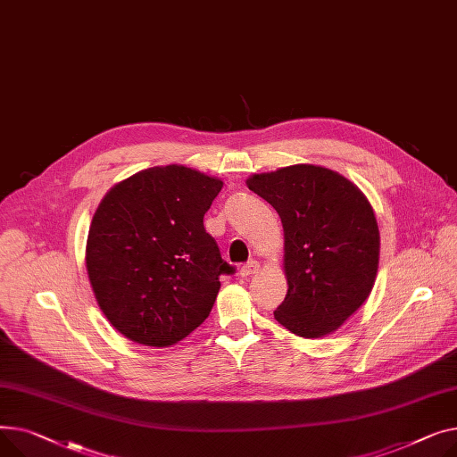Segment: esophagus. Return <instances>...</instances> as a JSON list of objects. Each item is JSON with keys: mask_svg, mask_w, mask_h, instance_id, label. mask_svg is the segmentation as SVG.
Returning a JSON list of instances; mask_svg holds the SVG:
<instances>
[{"mask_svg": "<svg viewBox=\"0 0 457 457\" xmlns=\"http://www.w3.org/2000/svg\"><path fill=\"white\" fill-rule=\"evenodd\" d=\"M260 271V263L256 262V260H251V262H247L245 265H241V270H239V275L244 277V278H249V277H253V275H256Z\"/></svg>", "mask_w": 457, "mask_h": 457, "instance_id": "esophagus-1", "label": "esophagus"}]
</instances>
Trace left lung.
Listing matches in <instances>:
<instances>
[{"mask_svg":"<svg viewBox=\"0 0 457 457\" xmlns=\"http://www.w3.org/2000/svg\"><path fill=\"white\" fill-rule=\"evenodd\" d=\"M245 182L284 228L287 293L275 319L306 339L336 332L369 299L378 273L380 230L369 199L346 177L313 164Z\"/></svg>","mask_w":457,"mask_h":457,"instance_id":"left-lung-1","label":"left lung"}]
</instances>
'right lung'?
Listing matches in <instances>:
<instances>
[{
  "label": "right lung",
  "instance_id": "obj_1",
  "mask_svg": "<svg viewBox=\"0 0 457 457\" xmlns=\"http://www.w3.org/2000/svg\"><path fill=\"white\" fill-rule=\"evenodd\" d=\"M223 180L154 166L114 184L87 239V273L109 323L127 339L164 348L210 315L221 273L234 267L203 225Z\"/></svg>",
  "mask_w": 457,
  "mask_h": 457
}]
</instances>
